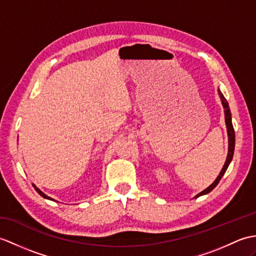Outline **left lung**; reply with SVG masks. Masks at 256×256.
I'll return each instance as SVG.
<instances>
[{"label":"left lung","instance_id":"left-lung-1","mask_svg":"<svg viewBox=\"0 0 256 256\" xmlns=\"http://www.w3.org/2000/svg\"><path fill=\"white\" fill-rule=\"evenodd\" d=\"M218 94L219 96H220V99H222V106L224 109V121H226V126H227V132H228V142H229V147H228V155H227V159H226V162L224 164V167L220 171V174H219V176H217V179L214 181L210 186L205 188L203 192H200V194H198L195 196V198H198V196H202V195H205L207 193H210V191H212V188H215L217 184L219 183V181H220V179L222 178V176L224 174L226 170H227L229 164L231 162V160H232V157H234V144H236V135H234V126H232V121H231V112H230V109H229V104L227 102V100H226V98L224 97V94H222L220 90H218Z\"/></svg>","mask_w":256,"mask_h":256}]
</instances>
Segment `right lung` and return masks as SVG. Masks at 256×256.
I'll list each match as a JSON object with an SVG mask.
<instances>
[{
	"label": "right lung",
	"instance_id": "1",
	"mask_svg": "<svg viewBox=\"0 0 256 256\" xmlns=\"http://www.w3.org/2000/svg\"><path fill=\"white\" fill-rule=\"evenodd\" d=\"M32 186L34 188V190H36V191H37V192H38V193H39V194H40L41 196H42V198H46V200H53V198H50V196H48V195H46V194H44V193L42 191H40V190H39V188H38L37 186H34V184H32Z\"/></svg>",
	"mask_w": 256,
	"mask_h": 256
}]
</instances>
